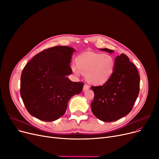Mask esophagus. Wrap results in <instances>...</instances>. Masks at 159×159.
<instances>
[{"label": "esophagus", "instance_id": "1", "mask_svg": "<svg viewBox=\"0 0 159 159\" xmlns=\"http://www.w3.org/2000/svg\"><path fill=\"white\" fill-rule=\"evenodd\" d=\"M89 88V86L88 84H84V86H83V91H86Z\"/></svg>", "mask_w": 159, "mask_h": 159}]
</instances>
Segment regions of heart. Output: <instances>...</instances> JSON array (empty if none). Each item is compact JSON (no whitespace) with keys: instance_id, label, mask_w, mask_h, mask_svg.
Returning <instances> with one entry per match:
<instances>
[{"instance_id":"1","label":"heart","mask_w":159,"mask_h":159,"mask_svg":"<svg viewBox=\"0 0 159 159\" xmlns=\"http://www.w3.org/2000/svg\"><path fill=\"white\" fill-rule=\"evenodd\" d=\"M75 66L71 71L86 75L87 81L93 85H102L109 80L115 68L114 58L109 54L86 52L78 55L75 59Z\"/></svg>"}]
</instances>
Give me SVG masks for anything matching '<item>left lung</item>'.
<instances>
[{
    "label": "left lung",
    "instance_id": "1",
    "mask_svg": "<svg viewBox=\"0 0 159 159\" xmlns=\"http://www.w3.org/2000/svg\"><path fill=\"white\" fill-rule=\"evenodd\" d=\"M102 51L113 53L107 48ZM115 68L111 79L102 86H91L94 98L91 103L93 115L104 122L115 121L132 110L140 89V76L135 66L122 53L115 58Z\"/></svg>",
    "mask_w": 159,
    "mask_h": 159
}]
</instances>
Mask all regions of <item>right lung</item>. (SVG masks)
Instances as JSON below:
<instances>
[{
	"mask_svg": "<svg viewBox=\"0 0 159 159\" xmlns=\"http://www.w3.org/2000/svg\"><path fill=\"white\" fill-rule=\"evenodd\" d=\"M74 52L69 46L50 48L25 66L20 93L30 115L43 121H54L64 114L71 97L81 92L84 83L66 77L72 73L70 65Z\"/></svg>",
	"mask_w": 159,
	"mask_h": 159,
	"instance_id": "obj_1",
	"label": "right lung"
}]
</instances>
